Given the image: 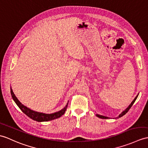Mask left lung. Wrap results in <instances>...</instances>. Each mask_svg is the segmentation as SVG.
Returning a JSON list of instances; mask_svg holds the SVG:
<instances>
[{
  "mask_svg": "<svg viewBox=\"0 0 148 148\" xmlns=\"http://www.w3.org/2000/svg\"><path fill=\"white\" fill-rule=\"evenodd\" d=\"M138 95H139V94L136 96V98H135L134 99V100L132 101L131 103H130V104L129 105V106H128V107L124 111H123V112L121 113V114H120V115H119V116H117V117H116V118L119 119V118H120V117H121V116H122L123 115H124L126 113H127V112L129 110V109H130V108H131V106L133 105V104H134V102H135V101L136 100V99H137V97H138ZM96 115H97V116H98V117L100 118V119H110L109 117H107V116H103V115H98V114H97Z\"/></svg>",
  "mask_w": 148,
  "mask_h": 148,
  "instance_id": "left-lung-1",
  "label": "left lung"
}]
</instances>
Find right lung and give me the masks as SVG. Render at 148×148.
Wrapping results in <instances>:
<instances>
[{
    "mask_svg": "<svg viewBox=\"0 0 148 148\" xmlns=\"http://www.w3.org/2000/svg\"><path fill=\"white\" fill-rule=\"evenodd\" d=\"M11 93L14 101L16 105H18V107L21 109V110L25 113V114H26L27 116H29V118L37 122H47L49 121H52V120L60 117V116L62 115H64V113L66 112L67 107V105H68V103H67L66 106L60 111H58L57 112H55L53 113H50V114H47V113H43L33 111L32 110L28 108L24 105H23L18 100V99L16 98L15 95L14 94L11 88Z\"/></svg>",
    "mask_w": 148,
    "mask_h": 148,
    "instance_id": "1",
    "label": "right lung"
}]
</instances>
